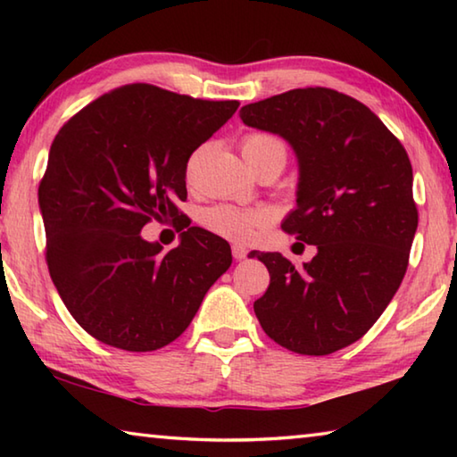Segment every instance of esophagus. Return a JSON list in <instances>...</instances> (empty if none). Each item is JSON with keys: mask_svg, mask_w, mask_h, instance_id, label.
Masks as SVG:
<instances>
[{"mask_svg": "<svg viewBox=\"0 0 457 457\" xmlns=\"http://www.w3.org/2000/svg\"><path fill=\"white\" fill-rule=\"evenodd\" d=\"M231 253H234V260H245L247 250L242 245H234V247H231Z\"/></svg>", "mask_w": 457, "mask_h": 457, "instance_id": "obj_1", "label": "esophagus"}]
</instances>
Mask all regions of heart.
I'll list each match as a JSON object with an SVG mask.
<instances>
[{"instance_id": "b5f03b06", "label": "heart", "mask_w": 457, "mask_h": 457, "mask_svg": "<svg viewBox=\"0 0 457 457\" xmlns=\"http://www.w3.org/2000/svg\"><path fill=\"white\" fill-rule=\"evenodd\" d=\"M242 153L245 161L256 159L258 154H264V153H280L286 157V145L282 138H278L276 135L252 133L242 141ZM199 154L201 151L193 153L189 157L187 169H185L187 177H191L193 171H195ZM201 221H204V226L207 229H212L213 234L234 239V242H252V239L256 237L270 221H272V213L268 210L245 212L231 205H215L204 212Z\"/></svg>"}]
</instances>
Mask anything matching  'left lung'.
<instances>
[{
    "mask_svg": "<svg viewBox=\"0 0 457 457\" xmlns=\"http://www.w3.org/2000/svg\"><path fill=\"white\" fill-rule=\"evenodd\" d=\"M239 117L296 153V210L282 229L316 245L303 268L278 252L250 253L270 272L253 312L284 349L314 357L345 349L373 327L405 276L417 229L407 151L370 108L330 88L282 92Z\"/></svg>",
    "mask_w": 457,
    "mask_h": 457,
    "instance_id": "left-lung-1",
    "label": "left lung"
}]
</instances>
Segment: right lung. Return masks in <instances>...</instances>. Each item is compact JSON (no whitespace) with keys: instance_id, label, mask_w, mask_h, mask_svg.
I'll list each match as a JSON object with an SVG mask.
<instances>
[{"instance_id":"add662e5","label":"right lung","mask_w":457,"mask_h":457,"mask_svg":"<svg viewBox=\"0 0 457 457\" xmlns=\"http://www.w3.org/2000/svg\"><path fill=\"white\" fill-rule=\"evenodd\" d=\"M237 106L127 84L58 130L37 189L46 262L68 312L100 343L133 353L173 343L231 266L212 231L185 226L163 253L141 229L179 218L191 153Z\"/></svg>"}]
</instances>
